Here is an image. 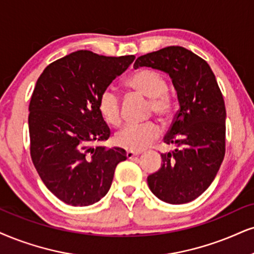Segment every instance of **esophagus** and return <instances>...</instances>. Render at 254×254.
I'll use <instances>...</instances> for the list:
<instances>
[{
    "instance_id": "34e87169",
    "label": "esophagus",
    "mask_w": 254,
    "mask_h": 254,
    "mask_svg": "<svg viewBox=\"0 0 254 254\" xmlns=\"http://www.w3.org/2000/svg\"><path fill=\"white\" fill-rule=\"evenodd\" d=\"M139 154H140V152H134V151H127V153H126L128 159H132V158H134V156H136Z\"/></svg>"
}]
</instances>
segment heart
<instances>
[{
    "mask_svg": "<svg viewBox=\"0 0 254 254\" xmlns=\"http://www.w3.org/2000/svg\"><path fill=\"white\" fill-rule=\"evenodd\" d=\"M129 88L149 98L151 111L159 118L167 119L173 111V100L167 92V81L164 75L153 69L134 71L126 80ZM98 111L103 121L117 127L121 122V103L117 90L107 87L98 98ZM160 135V128L149 121L141 125H127L115 134L114 142L118 147L128 151L139 152L148 147Z\"/></svg>",
    "mask_w": 254,
    "mask_h": 254,
    "instance_id": "obj_1",
    "label": "heart"
}]
</instances>
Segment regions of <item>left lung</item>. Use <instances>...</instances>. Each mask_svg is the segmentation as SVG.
<instances>
[{
  "instance_id": "obj_1",
  "label": "left lung",
  "mask_w": 254,
  "mask_h": 254,
  "mask_svg": "<svg viewBox=\"0 0 254 254\" xmlns=\"http://www.w3.org/2000/svg\"><path fill=\"white\" fill-rule=\"evenodd\" d=\"M152 67L171 76L179 111L164 137L175 149L161 154L149 190L162 201L180 205L196 199L214 180L225 156L226 109L207 62L189 49L171 46L135 60L134 68Z\"/></svg>"
}]
</instances>
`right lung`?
Masks as SVG:
<instances>
[{
	"mask_svg": "<svg viewBox=\"0 0 254 254\" xmlns=\"http://www.w3.org/2000/svg\"><path fill=\"white\" fill-rule=\"evenodd\" d=\"M134 55L77 51L47 65L29 103L30 156L41 180L61 201L89 206L107 194L126 151L94 146L111 135L98 98Z\"/></svg>",
	"mask_w": 254,
	"mask_h": 254,
	"instance_id": "obj_1",
	"label": "right lung"
}]
</instances>
